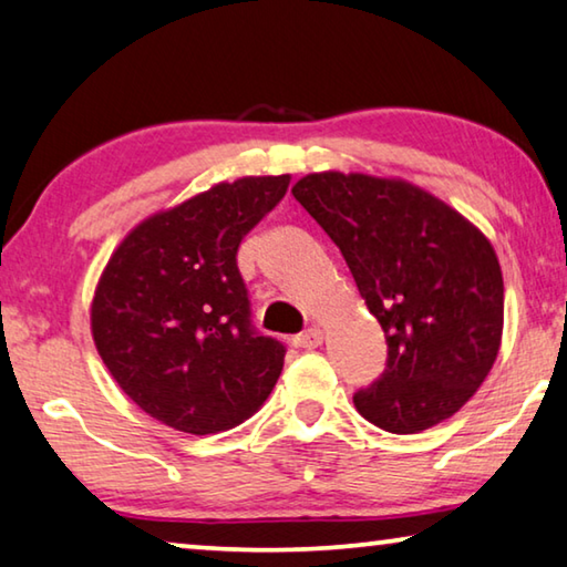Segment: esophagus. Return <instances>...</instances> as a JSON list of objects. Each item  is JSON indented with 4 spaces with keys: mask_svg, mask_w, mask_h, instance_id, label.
<instances>
[{
    "mask_svg": "<svg viewBox=\"0 0 567 567\" xmlns=\"http://www.w3.org/2000/svg\"><path fill=\"white\" fill-rule=\"evenodd\" d=\"M295 343H298V348H305V350H312V348H318L320 343H322V332L318 330V328H310V330H305V332H300L298 338H295Z\"/></svg>",
    "mask_w": 567,
    "mask_h": 567,
    "instance_id": "34e87169",
    "label": "esophagus"
}]
</instances>
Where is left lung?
Here are the masks:
<instances>
[{
	"label": "left lung",
	"instance_id": "obj_1",
	"mask_svg": "<svg viewBox=\"0 0 567 567\" xmlns=\"http://www.w3.org/2000/svg\"><path fill=\"white\" fill-rule=\"evenodd\" d=\"M298 199L336 241L385 332V371L353 396L391 434H419L470 401L497 361L505 285L489 239L401 178L302 176Z\"/></svg>",
	"mask_w": 567,
	"mask_h": 567
}]
</instances>
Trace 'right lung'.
Segmentation results:
<instances>
[{
    "mask_svg": "<svg viewBox=\"0 0 567 567\" xmlns=\"http://www.w3.org/2000/svg\"><path fill=\"white\" fill-rule=\"evenodd\" d=\"M290 174L221 182L131 229L90 305L115 383L141 411L186 434L249 419L282 373L285 346L249 320L237 249L272 212Z\"/></svg>",
    "mask_w": 567,
    "mask_h": 567,
    "instance_id": "1",
    "label": "right lung"
}]
</instances>
